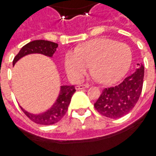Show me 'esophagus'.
<instances>
[{
    "label": "esophagus",
    "mask_w": 156,
    "mask_h": 156,
    "mask_svg": "<svg viewBox=\"0 0 156 156\" xmlns=\"http://www.w3.org/2000/svg\"><path fill=\"white\" fill-rule=\"evenodd\" d=\"M89 84H81V85H78L76 86V89H87V88H89Z\"/></svg>",
    "instance_id": "34e87169"
}]
</instances>
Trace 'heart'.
<instances>
[{"mask_svg": "<svg viewBox=\"0 0 156 156\" xmlns=\"http://www.w3.org/2000/svg\"><path fill=\"white\" fill-rule=\"evenodd\" d=\"M133 53L127 44L110 39H96L86 42L76 51L65 55L66 71L75 81L85 75L91 65V72L102 83H112L122 78L132 62Z\"/></svg>", "mask_w": 156, "mask_h": 156, "instance_id": "1", "label": "heart"}]
</instances>
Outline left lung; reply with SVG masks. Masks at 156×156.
I'll use <instances>...</instances> for the list:
<instances>
[{"mask_svg": "<svg viewBox=\"0 0 156 156\" xmlns=\"http://www.w3.org/2000/svg\"><path fill=\"white\" fill-rule=\"evenodd\" d=\"M144 68L143 66L119 84L105 88L94 108L102 116L112 119L122 117L131 112L142 93Z\"/></svg>", "mask_w": 156, "mask_h": 156, "instance_id": "obj_1", "label": "left lung"}]
</instances>
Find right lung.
I'll return each mask as SVG.
<instances>
[{"label":"right lung","mask_w":156,"mask_h":156,"mask_svg":"<svg viewBox=\"0 0 156 156\" xmlns=\"http://www.w3.org/2000/svg\"><path fill=\"white\" fill-rule=\"evenodd\" d=\"M57 47H58V44L51 41L43 40H34L25 44L24 46L22 48L20 51L14 57L12 64L14 65L23 56L29 55V54H33V53H40L44 55L52 56L56 51ZM75 91L76 89L74 86H62L59 96L57 98L55 104L52 105V107L50 110H48L47 112H44L42 114L34 115V114L27 112L21 107L22 111L32 122L37 124L51 125V124L56 123L66 115L68 110V105L71 102L72 96Z\"/></svg>","instance_id":"obj_1"}]
</instances>
